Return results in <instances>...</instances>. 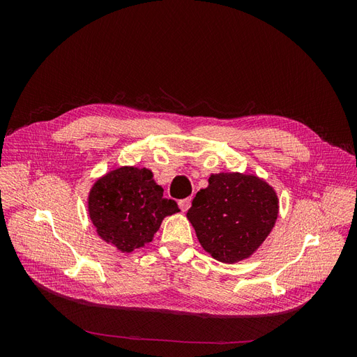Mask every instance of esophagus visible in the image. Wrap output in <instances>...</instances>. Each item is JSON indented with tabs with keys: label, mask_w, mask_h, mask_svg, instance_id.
Masks as SVG:
<instances>
[{
	"label": "esophagus",
	"mask_w": 357,
	"mask_h": 357,
	"mask_svg": "<svg viewBox=\"0 0 357 357\" xmlns=\"http://www.w3.org/2000/svg\"><path fill=\"white\" fill-rule=\"evenodd\" d=\"M178 207L181 211H188L190 208V198H185L178 201Z\"/></svg>",
	"instance_id": "1"
}]
</instances>
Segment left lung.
Masks as SVG:
<instances>
[{
	"instance_id": "left-lung-1",
	"label": "left lung",
	"mask_w": 357,
	"mask_h": 357,
	"mask_svg": "<svg viewBox=\"0 0 357 357\" xmlns=\"http://www.w3.org/2000/svg\"><path fill=\"white\" fill-rule=\"evenodd\" d=\"M188 219L205 252L225 264L250 257L274 228L278 198L266 181L240 172L211 174Z\"/></svg>"
}]
</instances>
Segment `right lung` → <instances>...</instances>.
I'll use <instances>...</instances> for the list:
<instances>
[{
	"mask_svg": "<svg viewBox=\"0 0 357 357\" xmlns=\"http://www.w3.org/2000/svg\"><path fill=\"white\" fill-rule=\"evenodd\" d=\"M88 210L101 238L123 253L152 241L164 218L180 211L176 201L164 198L153 172L137 167H121L96 180Z\"/></svg>",
	"mask_w": 357,
	"mask_h": 357,
	"instance_id": "add662e5",
	"label": "right lung"
}]
</instances>
